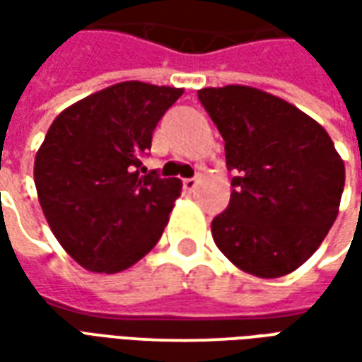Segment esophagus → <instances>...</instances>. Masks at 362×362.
Instances as JSON below:
<instances>
[{"label": "esophagus", "mask_w": 362, "mask_h": 362, "mask_svg": "<svg viewBox=\"0 0 362 362\" xmlns=\"http://www.w3.org/2000/svg\"><path fill=\"white\" fill-rule=\"evenodd\" d=\"M197 184H199V176H194V178H184V189H188V192H194Z\"/></svg>", "instance_id": "34e87169"}]
</instances>
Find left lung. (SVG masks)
Instances as JSON below:
<instances>
[{
    "label": "left lung",
    "instance_id": "left-lung-1",
    "mask_svg": "<svg viewBox=\"0 0 362 362\" xmlns=\"http://www.w3.org/2000/svg\"><path fill=\"white\" fill-rule=\"evenodd\" d=\"M235 170L213 240L243 272L281 277L318 250L334 225L345 166L318 122L283 98L243 85L197 90Z\"/></svg>",
    "mask_w": 362,
    "mask_h": 362
}]
</instances>
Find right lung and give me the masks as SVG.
<instances>
[{
	"instance_id": "right-lung-1",
	"label": "right lung",
	"mask_w": 362,
	"mask_h": 362,
	"mask_svg": "<svg viewBox=\"0 0 362 362\" xmlns=\"http://www.w3.org/2000/svg\"><path fill=\"white\" fill-rule=\"evenodd\" d=\"M182 93L118 83L52 122L35 158L36 192L54 236L85 269L122 272L158 243L182 182L147 173L141 157Z\"/></svg>"
}]
</instances>
